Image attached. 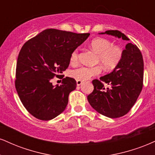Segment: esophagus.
I'll return each instance as SVG.
<instances>
[{"mask_svg":"<svg viewBox=\"0 0 155 155\" xmlns=\"http://www.w3.org/2000/svg\"><path fill=\"white\" fill-rule=\"evenodd\" d=\"M82 83L83 81H81V80H77V81H76V84H77V86H80Z\"/></svg>","mask_w":155,"mask_h":155,"instance_id":"obj_1","label":"esophagus"}]
</instances>
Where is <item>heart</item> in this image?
I'll return each instance as SVG.
<instances>
[{
  "mask_svg": "<svg viewBox=\"0 0 155 155\" xmlns=\"http://www.w3.org/2000/svg\"><path fill=\"white\" fill-rule=\"evenodd\" d=\"M90 47L97 53V62L101 63L102 66L107 70L115 68L122 59V49L118 46L113 45V43L107 39L102 37L93 39L90 43ZM78 50H75L71 55V63H76L78 61ZM101 71L102 68L100 66H81L73 70L71 72V75L78 80L86 81L92 76L99 74Z\"/></svg>",
  "mask_w": 155,
  "mask_h": 155,
  "instance_id": "b5f03b06",
  "label": "heart"
}]
</instances>
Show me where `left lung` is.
Returning <instances> with one entry per match:
<instances>
[{"label": "left lung", "mask_w": 155, "mask_h": 155, "mask_svg": "<svg viewBox=\"0 0 155 155\" xmlns=\"http://www.w3.org/2000/svg\"><path fill=\"white\" fill-rule=\"evenodd\" d=\"M107 34L129 39L118 30H107ZM143 61L140 50L136 45L128 43L123 50L119 64L111 73L92 81L94 90L87 96L90 105L97 112L108 118H117L129 112L139 97L143 87ZM110 87L105 89L104 84Z\"/></svg>", "instance_id": "obj_1"}]
</instances>
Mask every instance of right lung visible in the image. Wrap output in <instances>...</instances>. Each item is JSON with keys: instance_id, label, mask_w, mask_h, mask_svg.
<instances>
[{"instance_id": "add662e5", "label": "right lung", "mask_w": 155, "mask_h": 155, "mask_svg": "<svg viewBox=\"0 0 155 155\" xmlns=\"http://www.w3.org/2000/svg\"><path fill=\"white\" fill-rule=\"evenodd\" d=\"M89 35L48 29L22 46L16 63L15 87L31 115L50 120L66 109L68 95L76 87V80L66 77L55 87L50 81L66 71L71 53Z\"/></svg>"}]
</instances>
